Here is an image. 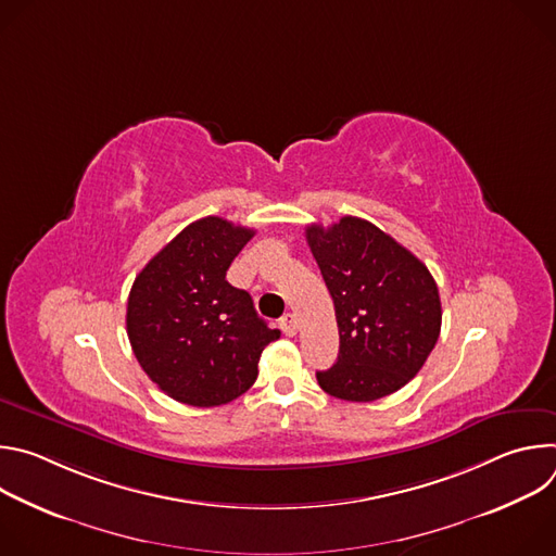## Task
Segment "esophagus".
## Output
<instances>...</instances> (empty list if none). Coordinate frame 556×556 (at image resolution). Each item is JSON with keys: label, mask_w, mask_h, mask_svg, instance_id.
I'll list each match as a JSON object with an SVG mask.
<instances>
[{"label": "esophagus", "mask_w": 556, "mask_h": 556, "mask_svg": "<svg viewBox=\"0 0 556 556\" xmlns=\"http://www.w3.org/2000/svg\"><path fill=\"white\" fill-rule=\"evenodd\" d=\"M279 328H281V332H283L286 337H294V334H296V330H299L296 316H294L292 312L283 314V316H281V321H279Z\"/></svg>", "instance_id": "esophagus-1"}]
</instances>
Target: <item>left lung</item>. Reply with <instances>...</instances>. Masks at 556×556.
<instances>
[{
	"label": "left lung",
	"mask_w": 556,
	"mask_h": 556,
	"mask_svg": "<svg viewBox=\"0 0 556 556\" xmlns=\"http://www.w3.org/2000/svg\"><path fill=\"white\" fill-rule=\"evenodd\" d=\"M307 247L332 294L339 358L316 371L321 389L371 403L405 387L438 343L442 305L429 268L367 219L345 215L305 228Z\"/></svg>",
	"instance_id": "8db88e82"
}]
</instances>
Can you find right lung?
<instances>
[{
	"label": "right lung",
	"mask_w": 556,
	"mask_h": 556,
	"mask_svg": "<svg viewBox=\"0 0 556 556\" xmlns=\"http://www.w3.org/2000/svg\"><path fill=\"white\" fill-rule=\"evenodd\" d=\"M255 235L208 215L157 253L134 279L127 337L144 374L174 401L219 407L251 389L264 348L279 339L226 270Z\"/></svg>",
	"instance_id": "1"
}]
</instances>
